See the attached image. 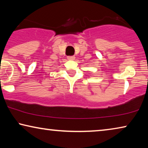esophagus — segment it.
Segmentation results:
<instances>
[{
	"mask_svg": "<svg viewBox=\"0 0 148 148\" xmlns=\"http://www.w3.org/2000/svg\"><path fill=\"white\" fill-rule=\"evenodd\" d=\"M67 58L69 60H74L75 59V56H68L67 57Z\"/></svg>",
	"mask_w": 148,
	"mask_h": 148,
	"instance_id": "1",
	"label": "esophagus"
}]
</instances>
